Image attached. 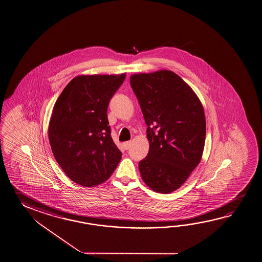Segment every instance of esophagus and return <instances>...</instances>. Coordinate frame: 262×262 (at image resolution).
Returning a JSON list of instances; mask_svg holds the SVG:
<instances>
[{
  "instance_id": "1",
  "label": "esophagus",
  "mask_w": 262,
  "mask_h": 262,
  "mask_svg": "<svg viewBox=\"0 0 262 262\" xmlns=\"http://www.w3.org/2000/svg\"><path fill=\"white\" fill-rule=\"evenodd\" d=\"M130 144H132V142H130V141H128V142L123 143V147H124V149L128 150V148L130 147Z\"/></svg>"
}]
</instances>
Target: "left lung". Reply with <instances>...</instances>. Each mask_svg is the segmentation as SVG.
<instances>
[{"instance_id":"left-lung-1","label":"left lung","mask_w":262,"mask_h":262,"mask_svg":"<svg viewBox=\"0 0 262 262\" xmlns=\"http://www.w3.org/2000/svg\"><path fill=\"white\" fill-rule=\"evenodd\" d=\"M147 125L149 151L139 162L144 183L157 192L174 191L203 155L206 123L197 95L179 75L162 70L130 76Z\"/></svg>"}]
</instances>
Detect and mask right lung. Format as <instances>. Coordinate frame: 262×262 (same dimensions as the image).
<instances>
[{
  "label": "right lung",
  "mask_w": 262,
  "mask_h": 262,
  "mask_svg": "<svg viewBox=\"0 0 262 262\" xmlns=\"http://www.w3.org/2000/svg\"><path fill=\"white\" fill-rule=\"evenodd\" d=\"M126 75H80L54 105L48 138L54 157L72 181L95 187L116 170L122 153L113 142L107 108Z\"/></svg>",
  "instance_id": "obj_1"
}]
</instances>
